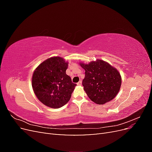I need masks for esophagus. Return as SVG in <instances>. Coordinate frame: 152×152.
I'll use <instances>...</instances> for the list:
<instances>
[{
	"label": "esophagus",
	"mask_w": 152,
	"mask_h": 152,
	"mask_svg": "<svg viewBox=\"0 0 152 152\" xmlns=\"http://www.w3.org/2000/svg\"><path fill=\"white\" fill-rule=\"evenodd\" d=\"M77 85H78V86H81V85H82V81L80 80L79 82H78Z\"/></svg>",
	"instance_id": "1"
}]
</instances>
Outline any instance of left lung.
I'll list each match as a JSON object with an SVG mask.
<instances>
[{
    "instance_id": "left-lung-1",
    "label": "left lung",
    "mask_w": 152,
    "mask_h": 152,
    "mask_svg": "<svg viewBox=\"0 0 152 152\" xmlns=\"http://www.w3.org/2000/svg\"><path fill=\"white\" fill-rule=\"evenodd\" d=\"M80 65L85 70L84 90L91 101L103 104L115 97L122 84L121 75L115 68L102 59L80 63Z\"/></svg>"
}]
</instances>
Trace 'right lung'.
<instances>
[{
	"mask_svg": "<svg viewBox=\"0 0 152 152\" xmlns=\"http://www.w3.org/2000/svg\"><path fill=\"white\" fill-rule=\"evenodd\" d=\"M68 63L61 57L47 59L36 68L31 79V86L41 103L52 108L66 104L77 84L66 74Z\"/></svg>",
	"mask_w": 152,
	"mask_h": 152,
	"instance_id": "add662e5",
	"label": "right lung"
}]
</instances>
